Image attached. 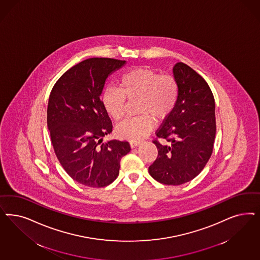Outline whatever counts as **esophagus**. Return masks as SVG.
Here are the masks:
<instances>
[{
    "instance_id": "esophagus-1",
    "label": "esophagus",
    "mask_w": 260,
    "mask_h": 260,
    "mask_svg": "<svg viewBox=\"0 0 260 260\" xmlns=\"http://www.w3.org/2000/svg\"><path fill=\"white\" fill-rule=\"evenodd\" d=\"M140 144H141V142H137V141H132V142H130V146H131L132 148H135V147L139 146Z\"/></svg>"
}]
</instances>
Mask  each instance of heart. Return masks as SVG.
<instances>
[{"instance_id": "obj_1", "label": "heart", "mask_w": 260, "mask_h": 260, "mask_svg": "<svg viewBox=\"0 0 260 260\" xmlns=\"http://www.w3.org/2000/svg\"><path fill=\"white\" fill-rule=\"evenodd\" d=\"M178 84L172 76H160L150 69H135L122 76L120 89L108 87L102 95L105 109L115 120L125 116L126 100L139 101L140 117L128 118L117 127V134L127 140H141L153 128V118L168 117L175 107Z\"/></svg>"}]
</instances>
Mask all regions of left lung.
I'll list each match as a JSON object with an SVG mask.
<instances>
[{
  "mask_svg": "<svg viewBox=\"0 0 260 260\" xmlns=\"http://www.w3.org/2000/svg\"><path fill=\"white\" fill-rule=\"evenodd\" d=\"M173 76L176 104L156 133L168 143L153 142L158 157L148 171L161 184L179 185L197 176L210 159L216 134L215 102L205 79L187 65L177 63Z\"/></svg>",
  "mask_w": 260,
  "mask_h": 260,
  "instance_id": "left-lung-1",
  "label": "left lung"
}]
</instances>
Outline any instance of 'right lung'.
I'll list each match as a JSON object with an SVG mask.
<instances>
[{
    "mask_svg": "<svg viewBox=\"0 0 260 260\" xmlns=\"http://www.w3.org/2000/svg\"><path fill=\"white\" fill-rule=\"evenodd\" d=\"M126 61L86 59L71 68L50 92L47 122L50 140L69 176L90 187L113 183L120 159L130 152L127 142L102 138L112 133V121L101 96L107 78Z\"/></svg>",
    "mask_w": 260,
    "mask_h": 260,
    "instance_id": "add662e5",
    "label": "right lung"
}]
</instances>
